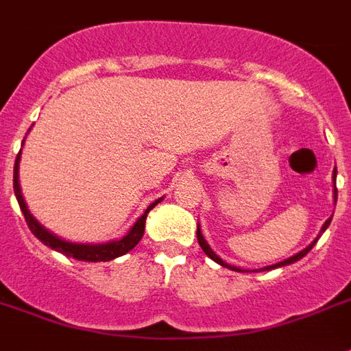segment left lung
I'll list each match as a JSON object with an SVG mask.
<instances>
[{
  "label": "left lung",
  "instance_id": "obj_1",
  "mask_svg": "<svg viewBox=\"0 0 351 351\" xmlns=\"http://www.w3.org/2000/svg\"><path fill=\"white\" fill-rule=\"evenodd\" d=\"M335 176H337V169H333V182H335ZM335 202H337V187H335ZM330 223H331V217L328 219V221H326L324 226H322V230H320V234H324L326 228L330 226ZM197 237H199L200 248L204 250V254H206V256H208V258L213 259L215 263L223 265V267H226V269H232V271H235V272H243V271H241V269H239V267H234V265H228V263H226V261H223V259L219 258L217 254H215V252H213V250H211L210 245L206 243L204 235H202V232H200V226H197ZM318 237H320V235H318ZM318 237H317V239H315V241H313V243H311V245H309V247H306V248H304V250H300V252H298V254H294V256H291V258L283 259V261H280V263L269 265V267H265L263 271H271V269H278V267H285V265H291V263H294V261H298V259H302V258H304V256H306L307 252H309V250H311L313 247H315V243H317V241H318Z\"/></svg>",
  "mask_w": 351,
  "mask_h": 351
}]
</instances>
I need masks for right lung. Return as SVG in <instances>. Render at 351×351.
<instances>
[{"mask_svg": "<svg viewBox=\"0 0 351 351\" xmlns=\"http://www.w3.org/2000/svg\"><path fill=\"white\" fill-rule=\"evenodd\" d=\"M20 158H21V149L18 152L14 162V195L18 199V204H20V210L23 213V217L27 221V226L31 228V232L34 234V237H38L45 247L53 248L57 252L68 256V258L79 259V261H110V259H116L119 256H125L127 252H130L140 239L143 237V232H145V219L147 213L158 204L162 202V199L154 200L149 208L145 210V213L141 215L132 228L128 230L127 235H123L121 239L117 241H108V243H101V245H84V243H69V241H64L60 237H57L55 234H51L49 230L44 228L42 224L33 217V213L29 211L27 208L25 200H23V195H21V187H20Z\"/></svg>", "mask_w": 351, "mask_h": 351, "instance_id": "1", "label": "right lung"}]
</instances>
